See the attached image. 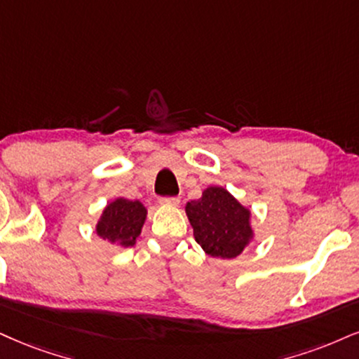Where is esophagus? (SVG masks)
I'll return each mask as SVG.
<instances>
[{"mask_svg":"<svg viewBox=\"0 0 359 359\" xmlns=\"http://www.w3.org/2000/svg\"><path fill=\"white\" fill-rule=\"evenodd\" d=\"M161 205H166V206H178L180 205V198L178 196H170V198H161L159 200Z\"/></svg>","mask_w":359,"mask_h":359,"instance_id":"1","label":"esophagus"}]
</instances>
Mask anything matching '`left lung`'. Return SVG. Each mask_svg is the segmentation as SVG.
Listing matches in <instances>:
<instances>
[{
  "mask_svg": "<svg viewBox=\"0 0 359 359\" xmlns=\"http://www.w3.org/2000/svg\"><path fill=\"white\" fill-rule=\"evenodd\" d=\"M187 216L194 240L213 258H236L253 240L251 211L221 187L206 188L200 200L189 201Z\"/></svg>",
  "mask_w": 359,
  "mask_h": 359,
  "instance_id": "8db88e82",
  "label": "left lung"
}]
</instances>
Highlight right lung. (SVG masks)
<instances>
[{"instance_id":"add662e5","label":"right lung","mask_w":359,"mask_h":359,"mask_svg":"<svg viewBox=\"0 0 359 359\" xmlns=\"http://www.w3.org/2000/svg\"><path fill=\"white\" fill-rule=\"evenodd\" d=\"M146 215L143 203L116 198L103 210V215L96 224V233L103 240L121 248L135 246L136 238L141 234Z\"/></svg>"}]
</instances>
